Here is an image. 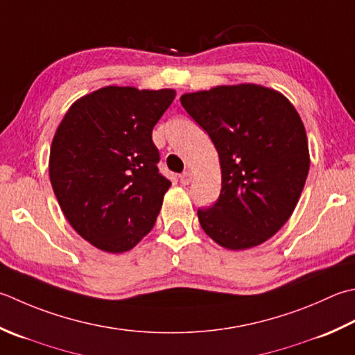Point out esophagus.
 Wrapping results in <instances>:
<instances>
[{
  "instance_id": "esophagus-1",
  "label": "esophagus",
  "mask_w": 355,
  "mask_h": 355,
  "mask_svg": "<svg viewBox=\"0 0 355 355\" xmlns=\"http://www.w3.org/2000/svg\"><path fill=\"white\" fill-rule=\"evenodd\" d=\"M191 180H192V173H191L189 171H186V172H183V173H182V175H180V182H182V184H183V186L189 184V183H191Z\"/></svg>"
}]
</instances>
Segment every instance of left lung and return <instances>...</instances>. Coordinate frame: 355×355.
Wrapping results in <instances>:
<instances>
[{
    "mask_svg": "<svg viewBox=\"0 0 355 355\" xmlns=\"http://www.w3.org/2000/svg\"><path fill=\"white\" fill-rule=\"evenodd\" d=\"M218 152L221 191L198 209L203 231L231 251L259 246L293 215L309 172L300 115L279 90L252 83L182 95Z\"/></svg>",
    "mask_w": 355,
    "mask_h": 355,
    "instance_id": "left-lung-1",
    "label": "left lung"
}]
</instances>
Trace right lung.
I'll list each match as a JSON object with an SVG mask.
<instances>
[{
	"instance_id": "obj_1",
	"label": "right lung",
	"mask_w": 355,
	"mask_h": 355,
	"mask_svg": "<svg viewBox=\"0 0 355 355\" xmlns=\"http://www.w3.org/2000/svg\"><path fill=\"white\" fill-rule=\"evenodd\" d=\"M173 89L106 86L76 100L55 132L49 177L69 223L104 252L130 251L154 227L171 182L152 129Z\"/></svg>"
}]
</instances>
